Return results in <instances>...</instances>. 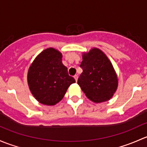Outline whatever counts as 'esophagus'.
I'll use <instances>...</instances> for the list:
<instances>
[{
  "label": "esophagus",
  "mask_w": 147,
  "mask_h": 147,
  "mask_svg": "<svg viewBox=\"0 0 147 147\" xmlns=\"http://www.w3.org/2000/svg\"><path fill=\"white\" fill-rule=\"evenodd\" d=\"M74 78H75V80H76V81H78V75H75L74 76Z\"/></svg>",
  "instance_id": "1"
}]
</instances>
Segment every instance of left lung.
<instances>
[{"label":"left lung","mask_w":147,"mask_h":147,"mask_svg":"<svg viewBox=\"0 0 147 147\" xmlns=\"http://www.w3.org/2000/svg\"><path fill=\"white\" fill-rule=\"evenodd\" d=\"M81 66L83 72L78 84L86 97L96 103L112 98L118 86V78L111 61L105 53L92 48L82 54Z\"/></svg>","instance_id":"obj_1"}]
</instances>
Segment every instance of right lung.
Segmentation results:
<instances>
[{
  "label": "right lung",
  "mask_w": 147,
  "mask_h": 147,
  "mask_svg": "<svg viewBox=\"0 0 147 147\" xmlns=\"http://www.w3.org/2000/svg\"><path fill=\"white\" fill-rule=\"evenodd\" d=\"M62 63V54L50 47L42 51L31 63L28 72L30 92L40 103L54 105L62 100L68 88L75 83Z\"/></svg>",
  "instance_id": "right-lung-1"
}]
</instances>
